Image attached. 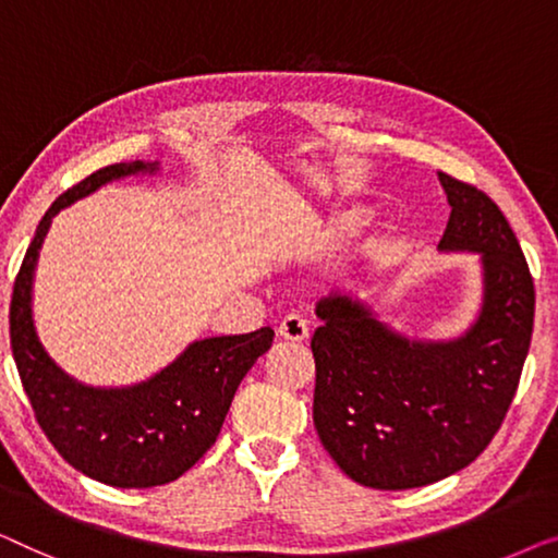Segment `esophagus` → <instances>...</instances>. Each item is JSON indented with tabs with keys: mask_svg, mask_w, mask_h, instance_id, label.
Here are the masks:
<instances>
[{
	"mask_svg": "<svg viewBox=\"0 0 558 558\" xmlns=\"http://www.w3.org/2000/svg\"><path fill=\"white\" fill-rule=\"evenodd\" d=\"M278 333L286 341H305L308 339V320L298 316V313H288L278 324Z\"/></svg>",
	"mask_w": 558,
	"mask_h": 558,
	"instance_id": "1",
	"label": "esophagus"
}]
</instances>
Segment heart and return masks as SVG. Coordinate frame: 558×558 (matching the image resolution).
<instances>
[{"label":"heart","instance_id":"obj_1","mask_svg":"<svg viewBox=\"0 0 558 558\" xmlns=\"http://www.w3.org/2000/svg\"><path fill=\"white\" fill-rule=\"evenodd\" d=\"M361 217H364V211H361V209L336 211V215H331L318 225V234H320V238H326V240L341 238V234L354 230V227L361 222Z\"/></svg>","mask_w":558,"mask_h":558}]
</instances>
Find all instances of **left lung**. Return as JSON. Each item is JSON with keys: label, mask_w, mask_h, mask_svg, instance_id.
<instances>
[{"label": "left lung", "mask_w": 558, "mask_h": 558, "mask_svg": "<svg viewBox=\"0 0 558 558\" xmlns=\"http://www.w3.org/2000/svg\"><path fill=\"white\" fill-rule=\"evenodd\" d=\"M450 219L437 250L481 253L483 305L450 341H412L341 290L320 298L313 425L351 481L407 490L468 468L504 425L533 333V278L488 194L439 171Z\"/></svg>", "instance_id": "8db88e82"}]
</instances>
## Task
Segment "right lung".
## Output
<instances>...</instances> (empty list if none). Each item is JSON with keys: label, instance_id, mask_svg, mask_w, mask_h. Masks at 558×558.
Listing matches in <instances>:
<instances>
[{"label": "right lung", "instance_id": "obj_1", "mask_svg": "<svg viewBox=\"0 0 558 558\" xmlns=\"http://www.w3.org/2000/svg\"><path fill=\"white\" fill-rule=\"evenodd\" d=\"M156 169L159 161L111 163L60 194L37 225L10 305L12 354L43 433L75 470L113 488H154L184 475L215 445L240 381L276 336L265 326L194 341L151 379L121 389L85 387L47 356L33 320V278L52 217L108 182Z\"/></svg>", "mask_w": 558, "mask_h": 558}]
</instances>
